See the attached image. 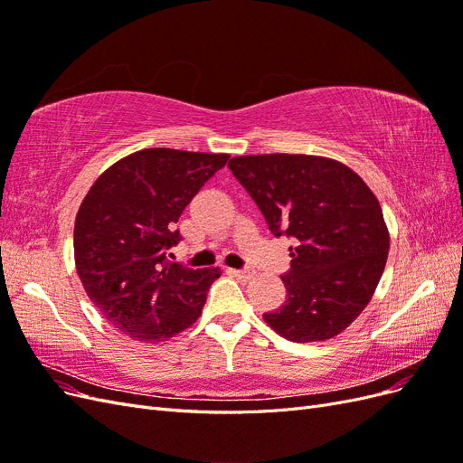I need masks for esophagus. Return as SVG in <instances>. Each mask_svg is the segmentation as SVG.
<instances>
[{
  "label": "esophagus",
  "mask_w": 463,
  "mask_h": 463,
  "mask_svg": "<svg viewBox=\"0 0 463 463\" xmlns=\"http://www.w3.org/2000/svg\"><path fill=\"white\" fill-rule=\"evenodd\" d=\"M230 274H233L237 279H241V282H249L250 276H253L250 270H230Z\"/></svg>",
  "instance_id": "obj_1"
}]
</instances>
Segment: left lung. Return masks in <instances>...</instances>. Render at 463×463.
Masks as SVG:
<instances>
[{
  "mask_svg": "<svg viewBox=\"0 0 463 463\" xmlns=\"http://www.w3.org/2000/svg\"><path fill=\"white\" fill-rule=\"evenodd\" d=\"M230 170L270 232L289 235L286 303L262 318L289 342H325L369 305L384 272L390 233L374 193L352 167L309 154L235 156Z\"/></svg>",
  "mask_w": 463,
  "mask_h": 463,
  "instance_id": "1",
  "label": "left lung"
}]
</instances>
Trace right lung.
<instances>
[{
  "label": "right lung",
  "instance_id": "add662e5",
  "mask_svg": "<svg viewBox=\"0 0 463 463\" xmlns=\"http://www.w3.org/2000/svg\"><path fill=\"white\" fill-rule=\"evenodd\" d=\"M230 154L145 148L94 181L75 218V266L111 326L156 344L203 313L218 269L193 270L165 257L179 241L181 213Z\"/></svg>",
  "mask_w": 463,
  "mask_h": 463
}]
</instances>
